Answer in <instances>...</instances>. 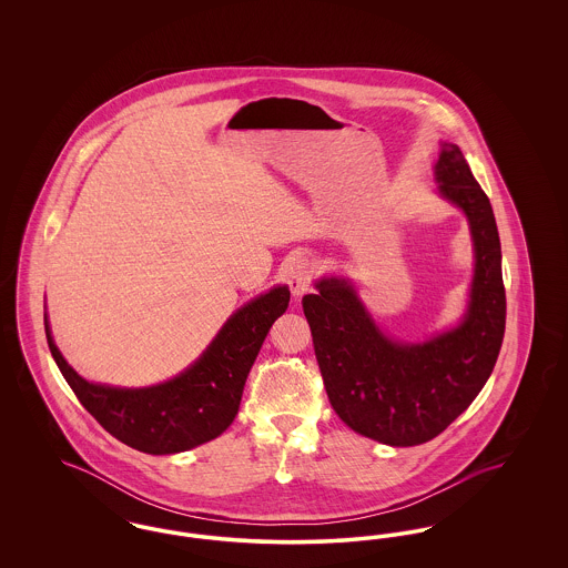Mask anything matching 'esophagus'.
<instances>
[{
  "label": "esophagus",
  "mask_w": 568,
  "mask_h": 568,
  "mask_svg": "<svg viewBox=\"0 0 568 568\" xmlns=\"http://www.w3.org/2000/svg\"><path fill=\"white\" fill-rule=\"evenodd\" d=\"M315 276V264L308 257H297L292 264V268L287 272V285L292 290L294 296H302L304 292H308L311 283Z\"/></svg>",
  "instance_id": "34e87169"
}]
</instances>
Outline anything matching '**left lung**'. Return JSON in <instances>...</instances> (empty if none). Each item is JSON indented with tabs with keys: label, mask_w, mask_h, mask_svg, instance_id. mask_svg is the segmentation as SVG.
I'll return each mask as SVG.
<instances>
[{
	"label": "left lung",
	"mask_w": 568,
	"mask_h": 568,
	"mask_svg": "<svg viewBox=\"0 0 568 568\" xmlns=\"http://www.w3.org/2000/svg\"><path fill=\"white\" fill-rule=\"evenodd\" d=\"M434 174L468 216L475 243L470 304L456 329L417 345L394 343L341 278H324L302 297L329 405L352 430L392 447L428 443L466 410L505 336L503 255L489 197L456 144H445Z\"/></svg>",
	"instance_id": "8db88e82"
}]
</instances>
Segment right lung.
Here are the masks:
<instances>
[{
	"instance_id": "1",
	"label": "right lung",
	"mask_w": 568,
	"mask_h": 568,
	"mask_svg": "<svg viewBox=\"0 0 568 568\" xmlns=\"http://www.w3.org/2000/svg\"><path fill=\"white\" fill-rule=\"evenodd\" d=\"M287 304V287H274L255 297L227 320L211 347L183 375L144 389L84 381L54 347L47 317L44 329L61 375L98 424L142 454L168 456L209 443L230 428L241 406L246 375Z\"/></svg>"
}]
</instances>
